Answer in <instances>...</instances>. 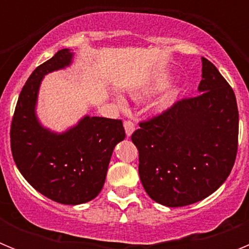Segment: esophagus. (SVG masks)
Here are the masks:
<instances>
[{
  "label": "esophagus",
  "mask_w": 249,
  "mask_h": 249,
  "mask_svg": "<svg viewBox=\"0 0 249 249\" xmlns=\"http://www.w3.org/2000/svg\"><path fill=\"white\" fill-rule=\"evenodd\" d=\"M123 126H124V129H126V135L129 137L133 133V131H135V123L129 120H126L123 122Z\"/></svg>",
  "instance_id": "1"
}]
</instances>
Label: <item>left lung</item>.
Segmentation results:
<instances>
[{"label": "left lung", "mask_w": 249, "mask_h": 249, "mask_svg": "<svg viewBox=\"0 0 249 249\" xmlns=\"http://www.w3.org/2000/svg\"><path fill=\"white\" fill-rule=\"evenodd\" d=\"M199 94L140 122L132 142L147 195L167 207L202 201L227 179L238 149V108L232 87L202 58Z\"/></svg>", "instance_id": "1"}]
</instances>
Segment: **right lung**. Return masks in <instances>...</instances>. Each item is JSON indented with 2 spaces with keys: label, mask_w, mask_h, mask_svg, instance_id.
Here are the masks:
<instances>
[{
  "label": "right lung",
  "mask_w": 249,
  "mask_h": 249,
  "mask_svg": "<svg viewBox=\"0 0 249 249\" xmlns=\"http://www.w3.org/2000/svg\"><path fill=\"white\" fill-rule=\"evenodd\" d=\"M73 53L58 51L26 81L11 123V151L21 175L35 190L62 204L97 197L105 184L114 146L124 140L122 121L85 116L76 126L54 133L36 116L37 94L45 74L71 65Z\"/></svg>",
  "instance_id": "1"
}]
</instances>
